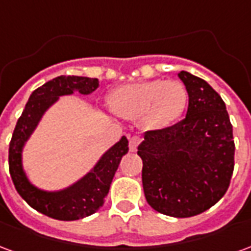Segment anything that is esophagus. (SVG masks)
Wrapping results in <instances>:
<instances>
[{"label":"esophagus","instance_id":"1","mask_svg":"<svg viewBox=\"0 0 251 251\" xmlns=\"http://www.w3.org/2000/svg\"><path fill=\"white\" fill-rule=\"evenodd\" d=\"M140 142H141V138H140V137H131L130 140H129V151H130V152H136L137 147H138Z\"/></svg>","mask_w":251,"mask_h":251}]
</instances>
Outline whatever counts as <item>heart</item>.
Wrapping results in <instances>:
<instances>
[{"label": "heart", "instance_id": "obj_1", "mask_svg": "<svg viewBox=\"0 0 251 251\" xmlns=\"http://www.w3.org/2000/svg\"><path fill=\"white\" fill-rule=\"evenodd\" d=\"M188 93L177 80L154 79L120 86L110 94V107L126 120H138L145 130H164L184 113Z\"/></svg>", "mask_w": 251, "mask_h": 251}]
</instances>
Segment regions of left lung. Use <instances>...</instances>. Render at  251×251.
<instances>
[{
	"label": "left lung",
	"mask_w": 251,
	"mask_h": 251,
	"mask_svg": "<svg viewBox=\"0 0 251 251\" xmlns=\"http://www.w3.org/2000/svg\"><path fill=\"white\" fill-rule=\"evenodd\" d=\"M188 93L183 121L147 131L137 154L142 187L153 210L188 218L211 208L226 194L234 171V140L226 104L208 83L177 74Z\"/></svg>",
	"instance_id": "1"
}]
</instances>
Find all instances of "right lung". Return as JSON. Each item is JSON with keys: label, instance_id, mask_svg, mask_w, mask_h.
<instances>
[{"label": "right lung", "instance_id": "right-lung-1", "mask_svg": "<svg viewBox=\"0 0 251 251\" xmlns=\"http://www.w3.org/2000/svg\"><path fill=\"white\" fill-rule=\"evenodd\" d=\"M99 86L98 79L87 76H57L30 94L23 114L14 127L9 145V172L20 196L41 214L59 221H77L103 205L110 184L122 156L129 151L125 136L109 148L99 157L93 168L83 177L66 188L46 191L36 187L26 176L23 163V153L26 142L40 124L43 115L63 95L79 93L88 95Z\"/></svg>", "mask_w": 251, "mask_h": 251}]
</instances>
